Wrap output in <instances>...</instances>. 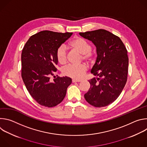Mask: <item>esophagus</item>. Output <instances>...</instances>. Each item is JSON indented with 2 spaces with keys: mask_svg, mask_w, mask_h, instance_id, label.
Listing matches in <instances>:
<instances>
[{
  "mask_svg": "<svg viewBox=\"0 0 147 147\" xmlns=\"http://www.w3.org/2000/svg\"><path fill=\"white\" fill-rule=\"evenodd\" d=\"M80 81H81V80H74V79L72 80V82H80Z\"/></svg>",
  "mask_w": 147,
  "mask_h": 147,
  "instance_id": "esophagus-1",
  "label": "esophagus"
}]
</instances>
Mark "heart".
Masks as SVG:
<instances>
[{
  "label": "heart",
  "mask_w": 147,
  "mask_h": 147,
  "mask_svg": "<svg viewBox=\"0 0 147 147\" xmlns=\"http://www.w3.org/2000/svg\"><path fill=\"white\" fill-rule=\"evenodd\" d=\"M69 46L73 50L82 55V59L87 63L92 62L93 55L90 44L85 39L80 36L74 37L69 42ZM56 59L60 65L66 64L67 61V53L66 48L61 46L56 51ZM87 71V67L84 65H69L63 69L64 75L74 79L81 78Z\"/></svg>",
  "instance_id": "heart-1"
}]
</instances>
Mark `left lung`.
<instances>
[{"mask_svg":"<svg viewBox=\"0 0 147 147\" xmlns=\"http://www.w3.org/2000/svg\"><path fill=\"white\" fill-rule=\"evenodd\" d=\"M79 34L92 41L97 53L91 73L98 77L88 81L90 88L84 98L95 107H107L119 97L127 82V51L119 37L105 30Z\"/></svg>","mask_w":147,"mask_h":147,"instance_id":"obj_1","label":"left lung"}]
</instances>
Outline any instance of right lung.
Here are the masks:
<instances>
[{"mask_svg":"<svg viewBox=\"0 0 147 147\" xmlns=\"http://www.w3.org/2000/svg\"><path fill=\"white\" fill-rule=\"evenodd\" d=\"M72 32L42 31L32 35L22 53V77L31 96L42 106L54 107L65 98L71 78L57 77L50 80L56 71V51Z\"/></svg>","mask_w":147,"mask_h":147,"instance_id":"1","label":"right lung"}]
</instances>
